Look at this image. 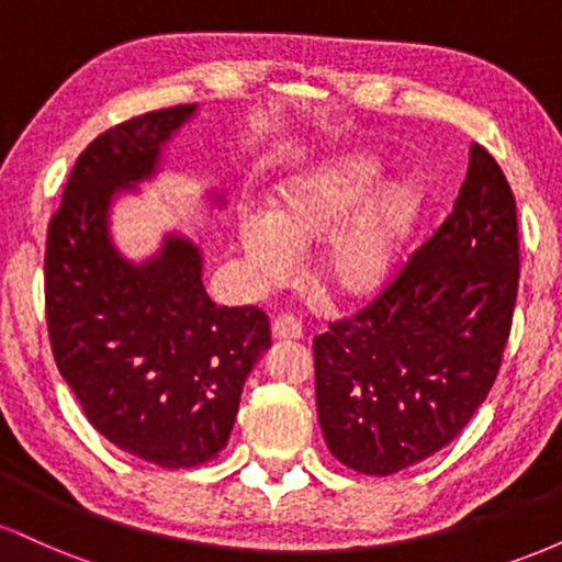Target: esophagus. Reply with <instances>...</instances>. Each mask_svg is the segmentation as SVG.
Returning a JSON list of instances; mask_svg holds the SVG:
<instances>
[{
	"mask_svg": "<svg viewBox=\"0 0 562 562\" xmlns=\"http://www.w3.org/2000/svg\"><path fill=\"white\" fill-rule=\"evenodd\" d=\"M272 333H274V338H280V340H299V338H303L301 322L295 319L293 314H277L274 322H272Z\"/></svg>",
	"mask_w": 562,
	"mask_h": 562,
	"instance_id": "34e87169",
	"label": "esophagus"
}]
</instances>
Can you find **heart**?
I'll use <instances>...</instances> for the list:
<instances>
[{"mask_svg": "<svg viewBox=\"0 0 562 562\" xmlns=\"http://www.w3.org/2000/svg\"><path fill=\"white\" fill-rule=\"evenodd\" d=\"M380 171L378 156L346 153L277 184L267 214L248 211L240 218V245L254 272L280 280L293 254L327 240L317 259L322 290L338 301L375 295L391 280L425 203L415 177L389 179L373 191Z\"/></svg>", "mask_w": 562, "mask_h": 562, "instance_id": "b5f03b06", "label": "heart"}]
</instances>
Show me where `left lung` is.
Masks as SVG:
<instances>
[{
  "label": "left lung",
  "mask_w": 562,
  "mask_h": 562,
  "mask_svg": "<svg viewBox=\"0 0 562 562\" xmlns=\"http://www.w3.org/2000/svg\"><path fill=\"white\" fill-rule=\"evenodd\" d=\"M518 250L513 190L473 145L441 227L362 312L314 338L317 415L335 460L393 475L460 436L499 372Z\"/></svg>",
  "instance_id": "8db88e82"
}]
</instances>
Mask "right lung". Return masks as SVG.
<instances>
[{
	"label": "right lung",
	"instance_id": "obj_1",
	"mask_svg": "<svg viewBox=\"0 0 562 562\" xmlns=\"http://www.w3.org/2000/svg\"><path fill=\"white\" fill-rule=\"evenodd\" d=\"M198 105L108 128L76 160L47 229L44 303L60 375L97 434L160 468H195L227 447L245 378L272 344L259 306H216L203 254L166 235L153 259L115 250V190L158 169L160 147Z\"/></svg>",
	"mask_w": 562,
	"mask_h": 562
}]
</instances>
